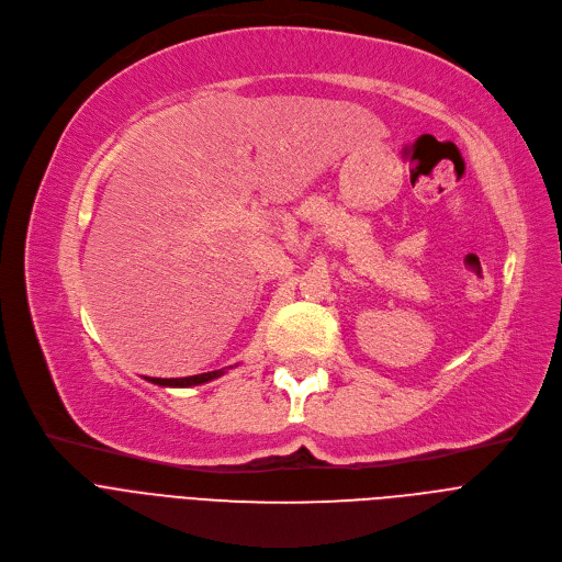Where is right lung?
I'll return each instance as SVG.
<instances>
[{
	"label": "right lung",
	"mask_w": 562,
	"mask_h": 562,
	"mask_svg": "<svg viewBox=\"0 0 562 562\" xmlns=\"http://www.w3.org/2000/svg\"><path fill=\"white\" fill-rule=\"evenodd\" d=\"M223 373H225V369L206 371V373H198V375H189V378H145V380H150L153 385H159V387H195V385H204V382H210L214 378H221Z\"/></svg>",
	"instance_id": "right-lung-1"
}]
</instances>
